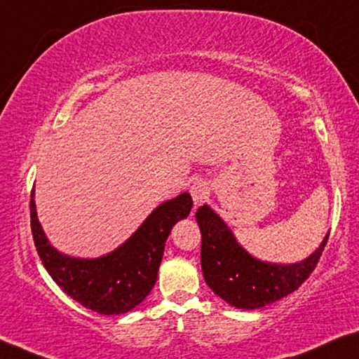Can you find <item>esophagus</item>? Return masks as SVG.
Segmentation results:
<instances>
[{
  "label": "esophagus",
  "instance_id": "obj_1",
  "mask_svg": "<svg viewBox=\"0 0 359 359\" xmlns=\"http://www.w3.org/2000/svg\"><path fill=\"white\" fill-rule=\"evenodd\" d=\"M189 192H191L192 198H194L196 205H198V203H202L207 198L208 192H210V187H208L207 181L197 180V181H194V183H192Z\"/></svg>",
  "mask_w": 359,
  "mask_h": 359
}]
</instances>
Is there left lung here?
Here are the masks:
<instances>
[{"label":"left lung","mask_w":359,"mask_h":359,"mask_svg":"<svg viewBox=\"0 0 359 359\" xmlns=\"http://www.w3.org/2000/svg\"><path fill=\"white\" fill-rule=\"evenodd\" d=\"M202 233L201 263L203 279L215 294L242 310H257L297 290L316 268L326 234L316 252L300 263L276 264L253 258L237 244L231 229L208 205L197 208Z\"/></svg>","instance_id":"1"}]
</instances>
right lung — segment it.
I'll return each mask as SVG.
<instances>
[{
	"mask_svg": "<svg viewBox=\"0 0 359 359\" xmlns=\"http://www.w3.org/2000/svg\"><path fill=\"white\" fill-rule=\"evenodd\" d=\"M33 196L32 189V234L46 271L65 294L99 314L128 313L146 299L157 280L170 231L192 208L191 194L183 192L161 203L118 249L88 260L62 255L49 244L38 222Z\"/></svg>",
	"mask_w": 359,
	"mask_h": 359,
	"instance_id": "obj_1",
	"label": "right lung"
}]
</instances>
